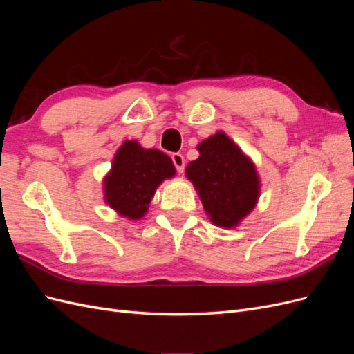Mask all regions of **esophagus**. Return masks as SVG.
Here are the masks:
<instances>
[{
    "label": "esophagus",
    "instance_id": "esophagus-1",
    "mask_svg": "<svg viewBox=\"0 0 354 354\" xmlns=\"http://www.w3.org/2000/svg\"><path fill=\"white\" fill-rule=\"evenodd\" d=\"M171 159H173V164H174V167H176V169H177V173H183L185 171V156L181 155V153H173L171 155Z\"/></svg>",
    "mask_w": 354,
    "mask_h": 354
}]
</instances>
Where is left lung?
I'll return each instance as SVG.
<instances>
[{"label":"left lung","mask_w":354,"mask_h":354,"mask_svg":"<svg viewBox=\"0 0 354 354\" xmlns=\"http://www.w3.org/2000/svg\"><path fill=\"white\" fill-rule=\"evenodd\" d=\"M198 151L201 155L189 162L186 176L198 190L211 221L220 227H234L259 199L255 167L224 133L203 140Z\"/></svg>","instance_id":"8db88e82"}]
</instances>
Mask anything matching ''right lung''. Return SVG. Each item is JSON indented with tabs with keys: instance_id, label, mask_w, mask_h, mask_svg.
Listing matches in <instances>:
<instances>
[{
	"instance_id": "obj_1",
	"label": "right lung",
	"mask_w": 354,
	"mask_h": 354,
	"mask_svg": "<svg viewBox=\"0 0 354 354\" xmlns=\"http://www.w3.org/2000/svg\"><path fill=\"white\" fill-rule=\"evenodd\" d=\"M174 174L173 160L164 152L128 140L118 149L111 173L104 178L106 202L127 218H142L156 187Z\"/></svg>"
}]
</instances>
